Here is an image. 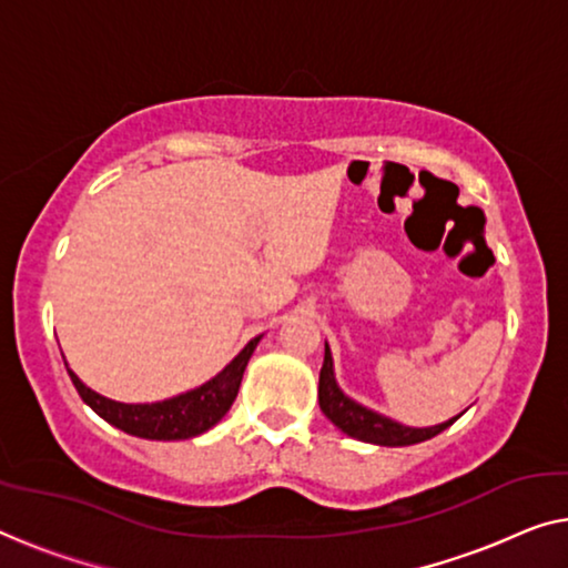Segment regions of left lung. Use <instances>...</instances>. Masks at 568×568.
I'll return each mask as SVG.
<instances>
[{"mask_svg":"<svg viewBox=\"0 0 568 568\" xmlns=\"http://www.w3.org/2000/svg\"><path fill=\"white\" fill-rule=\"evenodd\" d=\"M318 405L324 410V416L334 423L336 428H342L346 436L359 438V442L367 444H377V446H410V444H420L426 438H434L436 434H442L452 423L459 418H452L446 423H438V426L430 428H410L403 426L387 416H379V413L365 408L352 397H346L342 393V387L336 385L334 377V359H332V349H324V367H321L318 375Z\"/></svg>","mask_w":568,"mask_h":568,"instance_id":"1","label":"left lung"}]
</instances>
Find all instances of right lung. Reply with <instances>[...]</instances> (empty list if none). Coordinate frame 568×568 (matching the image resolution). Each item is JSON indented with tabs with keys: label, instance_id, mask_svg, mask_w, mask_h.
Here are the masks:
<instances>
[{
	"label": "right lung",
	"instance_id": "obj_1",
	"mask_svg": "<svg viewBox=\"0 0 568 568\" xmlns=\"http://www.w3.org/2000/svg\"><path fill=\"white\" fill-rule=\"evenodd\" d=\"M260 344V336L244 346L236 357L226 365L216 377H211L209 383H203L196 390H189L183 395H175L171 400L160 403H116L109 397L99 395L81 383L79 377L68 369L75 390H79L81 400L89 405L97 416L112 423L124 434L150 438V442H181V438L201 436L203 430L216 426L219 420L226 416V410L232 408L236 393H240L244 367Z\"/></svg>",
	"mask_w": 568,
	"mask_h": 568
}]
</instances>
